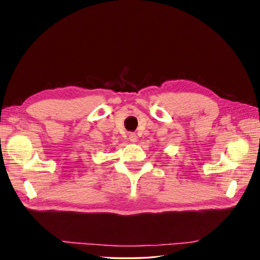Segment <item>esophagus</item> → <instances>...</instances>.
<instances>
[{"mask_svg": "<svg viewBox=\"0 0 260 260\" xmlns=\"http://www.w3.org/2000/svg\"><path fill=\"white\" fill-rule=\"evenodd\" d=\"M128 139L131 142H136L137 141V136L135 133H129L128 134Z\"/></svg>", "mask_w": 260, "mask_h": 260, "instance_id": "esophagus-1", "label": "esophagus"}]
</instances>
